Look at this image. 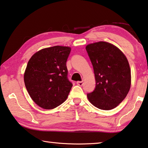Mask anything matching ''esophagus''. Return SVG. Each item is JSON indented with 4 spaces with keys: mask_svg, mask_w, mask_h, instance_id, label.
<instances>
[{
    "mask_svg": "<svg viewBox=\"0 0 148 148\" xmlns=\"http://www.w3.org/2000/svg\"><path fill=\"white\" fill-rule=\"evenodd\" d=\"M76 84H77V85H78L79 86H82L84 84V82H83V81H78V82H77Z\"/></svg>",
    "mask_w": 148,
    "mask_h": 148,
    "instance_id": "esophagus-1",
    "label": "esophagus"
}]
</instances>
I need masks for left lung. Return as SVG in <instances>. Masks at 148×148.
Returning <instances> with one entry per match:
<instances>
[{"label": "left lung", "mask_w": 148, "mask_h": 148, "mask_svg": "<svg viewBox=\"0 0 148 148\" xmlns=\"http://www.w3.org/2000/svg\"><path fill=\"white\" fill-rule=\"evenodd\" d=\"M87 53L92 64L95 88L87 94L98 109L111 110L125 99L130 88L131 72L125 55L111 43L104 41L88 45Z\"/></svg>", "instance_id": "8db88e82"}]
</instances>
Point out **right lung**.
Listing matches in <instances>:
<instances>
[{
  "mask_svg": "<svg viewBox=\"0 0 148 148\" xmlns=\"http://www.w3.org/2000/svg\"><path fill=\"white\" fill-rule=\"evenodd\" d=\"M71 49L54 46L35 53L24 73L25 88L33 101L45 109L59 106L67 99L72 84L66 61Z\"/></svg>",
  "mask_w": 148,
  "mask_h": 148,
  "instance_id": "1",
  "label": "right lung"
}]
</instances>
